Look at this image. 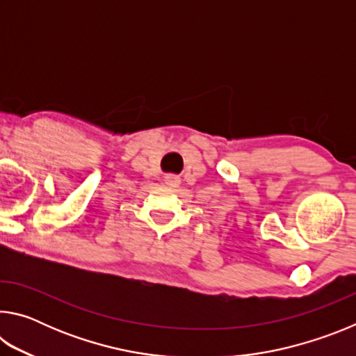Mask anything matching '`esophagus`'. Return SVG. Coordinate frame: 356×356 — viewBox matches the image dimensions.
<instances>
[{
    "label": "esophagus",
    "instance_id": "1",
    "mask_svg": "<svg viewBox=\"0 0 356 356\" xmlns=\"http://www.w3.org/2000/svg\"><path fill=\"white\" fill-rule=\"evenodd\" d=\"M165 182H166V185H170V186H177L180 184V177L174 176V174H170V176L165 177Z\"/></svg>",
    "mask_w": 356,
    "mask_h": 356
}]
</instances>
